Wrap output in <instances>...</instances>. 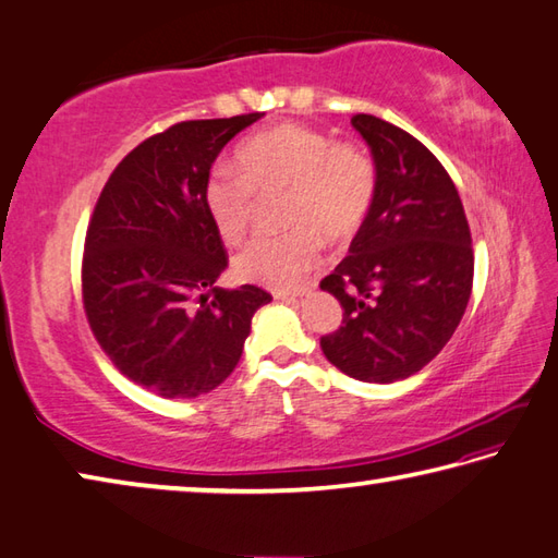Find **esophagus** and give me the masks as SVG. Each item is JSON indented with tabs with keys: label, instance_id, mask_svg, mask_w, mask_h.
Listing matches in <instances>:
<instances>
[{
	"label": "esophagus",
	"instance_id": "esophagus-1",
	"mask_svg": "<svg viewBox=\"0 0 558 558\" xmlns=\"http://www.w3.org/2000/svg\"><path fill=\"white\" fill-rule=\"evenodd\" d=\"M306 291H289V289H271V296L275 299H281V301H289V299H296V296H303Z\"/></svg>",
	"mask_w": 558,
	"mask_h": 558
}]
</instances>
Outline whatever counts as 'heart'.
<instances>
[{
  "instance_id": "obj_1",
  "label": "heart",
  "mask_w": 558,
  "mask_h": 558,
  "mask_svg": "<svg viewBox=\"0 0 558 558\" xmlns=\"http://www.w3.org/2000/svg\"><path fill=\"white\" fill-rule=\"evenodd\" d=\"M238 170L218 165L204 202L226 243H240L255 223L257 194L289 189L283 220L293 230L262 235L240 252L238 275L269 287H293L318 262L320 240H350L374 204L376 165L360 143L332 141L306 123H281L238 145Z\"/></svg>"
}]
</instances>
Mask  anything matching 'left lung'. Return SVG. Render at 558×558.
Here are the masks:
<instances>
[{
	"label": "left lung",
	"instance_id": "obj_1",
	"mask_svg": "<svg viewBox=\"0 0 558 558\" xmlns=\"http://www.w3.org/2000/svg\"><path fill=\"white\" fill-rule=\"evenodd\" d=\"M352 125L374 153L376 194L350 255L320 281L344 308L320 350L347 376L393 384L454 335L474 287V247L442 162L376 116L354 113Z\"/></svg>",
	"mask_w": 558,
	"mask_h": 558
}]
</instances>
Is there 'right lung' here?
I'll return each instance as SVG.
<instances>
[{"mask_svg": "<svg viewBox=\"0 0 558 558\" xmlns=\"http://www.w3.org/2000/svg\"><path fill=\"white\" fill-rule=\"evenodd\" d=\"M174 123L116 165L94 206L82 255L92 335L125 378L162 398H194L235 369L259 287L218 289L228 252L204 202L223 145L259 119Z\"/></svg>", "mask_w": 558, "mask_h": 558, "instance_id": "obj_1", "label": "right lung"}]
</instances>
